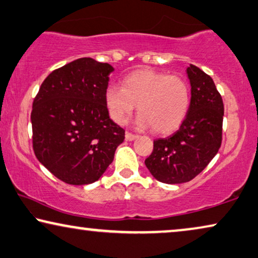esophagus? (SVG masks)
<instances>
[{
    "label": "esophagus",
    "mask_w": 258,
    "mask_h": 258,
    "mask_svg": "<svg viewBox=\"0 0 258 258\" xmlns=\"http://www.w3.org/2000/svg\"><path fill=\"white\" fill-rule=\"evenodd\" d=\"M136 137H137V135H135V134L129 133V132L125 133V140L126 141H133V140H135Z\"/></svg>",
    "instance_id": "obj_1"
}]
</instances>
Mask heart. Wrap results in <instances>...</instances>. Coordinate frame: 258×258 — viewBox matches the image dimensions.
<instances>
[{"label":"heart","mask_w":258,"mask_h":258,"mask_svg":"<svg viewBox=\"0 0 258 258\" xmlns=\"http://www.w3.org/2000/svg\"><path fill=\"white\" fill-rule=\"evenodd\" d=\"M104 101L111 120L117 124L126 122L137 104V124L141 128L150 125L155 134L167 135L184 122L191 92L180 76L141 70L125 77L121 87L108 86Z\"/></svg>","instance_id":"obj_1"}]
</instances>
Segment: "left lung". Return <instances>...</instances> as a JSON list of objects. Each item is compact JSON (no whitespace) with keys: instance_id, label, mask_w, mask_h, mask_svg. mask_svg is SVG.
Instances as JSON below:
<instances>
[{"instance_id":"obj_1","label":"left lung","mask_w":258,"mask_h":258,"mask_svg":"<svg viewBox=\"0 0 258 258\" xmlns=\"http://www.w3.org/2000/svg\"><path fill=\"white\" fill-rule=\"evenodd\" d=\"M191 103L180 128L154 141L145 165L157 180L181 184L196 178L218 154L222 142L223 101L212 78L199 67L186 70Z\"/></svg>"}]
</instances>
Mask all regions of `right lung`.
<instances>
[{
  "instance_id": "obj_1",
  "label": "right lung",
  "mask_w": 258,
  "mask_h": 258,
  "mask_svg": "<svg viewBox=\"0 0 258 258\" xmlns=\"http://www.w3.org/2000/svg\"><path fill=\"white\" fill-rule=\"evenodd\" d=\"M113 66L80 58L54 70L32 103V147L37 159L61 181L92 184L113 162L124 129L104 101Z\"/></svg>"
}]
</instances>
